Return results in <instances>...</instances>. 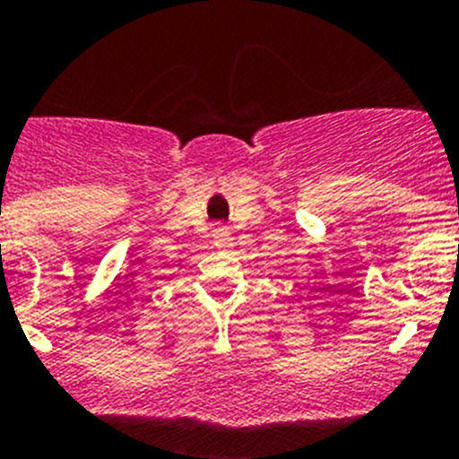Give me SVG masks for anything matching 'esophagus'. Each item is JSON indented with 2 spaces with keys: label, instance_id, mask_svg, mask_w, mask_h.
Masks as SVG:
<instances>
[{
  "label": "esophagus",
  "instance_id": "obj_1",
  "mask_svg": "<svg viewBox=\"0 0 459 459\" xmlns=\"http://www.w3.org/2000/svg\"><path fill=\"white\" fill-rule=\"evenodd\" d=\"M211 238H213V246H216L218 250H230L234 246V238H232V232L227 230L225 225H216L213 227V232H211Z\"/></svg>",
  "mask_w": 459,
  "mask_h": 459
}]
</instances>
